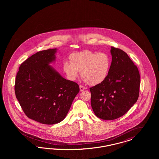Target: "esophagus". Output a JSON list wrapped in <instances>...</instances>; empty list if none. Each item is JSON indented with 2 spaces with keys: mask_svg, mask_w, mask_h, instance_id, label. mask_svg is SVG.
Wrapping results in <instances>:
<instances>
[{
  "mask_svg": "<svg viewBox=\"0 0 159 159\" xmlns=\"http://www.w3.org/2000/svg\"><path fill=\"white\" fill-rule=\"evenodd\" d=\"M79 87H80V91H83L84 90V89H86V88L83 86V85H80L79 86Z\"/></svg>",
  "mask_w": 159,
  "mask_h": 159,
  "instance_id": "34e87169",
  "label": "esophagus"
}]
</instances>
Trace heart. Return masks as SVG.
<instances>
[{
    "mask_svg": "<svg viewBox=\"0 0 159 159\" xmlns=\"http://www.w3.org/2000/svg\"><path fill=\"white\" fill-rule=\"evenodd\" d=\"M70 62L63 64V70L70 80H75L81 71L83 80L91 85L103 82L108 76L111 59L105 52H93L85 51L70 55Z\"/></svg>",
    "mask_w": 159,
    "mask_h": 159,
    "instance_id": "b5f03b06",
    "label": "heart"
}]
</instances>
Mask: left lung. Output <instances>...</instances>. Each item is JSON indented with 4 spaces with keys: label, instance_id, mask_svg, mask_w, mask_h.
<instances>
[{
    "label": "left lung",
    "instance_id": "8db88e82",
    "mask_svg": "<svg viewBox=\"0 0 159 159\" xmlns=\"http://www.w3.org/2000/svg\"><path fill=\"white\" fill-rule=\"evenodd\" d=\"M112 61L106 80L90 88L91 103L95 114L103 120L120 117L138 98L140 75L128 54L111 47Z\"/></svg>",
    "mask_w": 159,
    "mask_h": 159
}]
</instances>
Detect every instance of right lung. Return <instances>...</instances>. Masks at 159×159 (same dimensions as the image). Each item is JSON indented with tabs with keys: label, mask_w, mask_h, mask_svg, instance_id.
<instances>
[{
	"label": "right lung",
	"mask_w": 159,
	"mask_h": 159,
	"mask_svg": "<svg viewBox=\"0 0 159 159\" xmlns=\"http://www.w3.org/2000/svg\"><path fill=\"white\" fill-rule=\"evenodd\" d=\"M57 49L39 51L24 61L15 79L16 97L31 119L53 125L64 119L80 91L77 83L66 80L49 64Z\"/></svg>",
	"instance_id": "obj_1"
}]
</instances>
